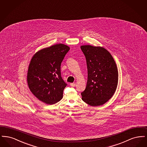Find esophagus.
<instances>
[{
  "label": "esophagus",
  "mask_w": 147,
  "mask_h": 147,
  "mask_svg": "<svg viewBox=\"0 0 147 147\" xmlns=\"http://www.w3.org/2000/svg\"><path fill=\"white\" fill-rule=\"evenodd\" d=\"M70 85L72 87H74V86H76V83H70Z\"/></svg>",
  "instance_id": "obj_1"
}]
</instances>
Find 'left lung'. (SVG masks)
<instances>
[{"label": "left lung", "instance_id": "8db88e82", "mask_svg": "<svg viewBox=\"0 0 147 147\" xmlns=\"http://www.w3.org/2000/svg\"><path fill=\"white\" fill-rule=\"evenodd\" d=\"M88 68L86 88L82 100L91 106L102 105L112 98L119 80L118 69L110 53L102 47L83 45Z\"/></svg>", "mask_w": 147, "mask_h": 147}]
</instances>
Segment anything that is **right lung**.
Listing matches in <instances>:
<instances>
[{"instance_id": "1", "label": "right lung", "mask_w": 147, "mask_h": 147, "mask_svg": "<svg viewBox=\"0 0 147 147\" xmlns=\"http://www.w3.org/2000/svg\"><path fill=\"white\" fill-rule=\"evenodd\" d=\"M70 49L59 43L37 51L28 65L27 82L31 92L39 100L52 105L63 98L67 84L61 74V65Z\"/></svg>"}]
</instances>
